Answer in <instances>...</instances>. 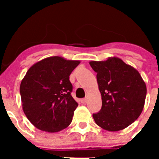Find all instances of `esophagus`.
Listing matches in <instances>:
<instances>
[{
	"label": "esophagus",
	"instance_id": "1",
	"mask_svg": "<svg viewBox=\"0 0 159 159\" xmlns=\"http://www.w3.org/2000/svg\"><path fill=\"white\" fill-rule=\"evenodd\" d=\"M80 101H81V102H82V103H86L87 101H88V99L85 98V99H82Z\"/></svg>",
	"mask_w": 159,
	"mask_h": 159
}]
</instances>
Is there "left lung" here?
<instances>
[{
  "label": "left lung",
  "mask_w": 159,
  "mask_h": 159,
  "mask_svg": "<svg viewBox=\"0 0 159 159\" xmlns=\"http://www.w3.org/2000/svg\"><path fill=\"white\" fill-rule=\"evenodd\" d=\"M97 73L102 108L93 114L99 127L108 131L125 129L139 117L144 107L147 86L137 70L116 57L89 62Z\"/></svg>",
  "instance_id": "left-lung-1"
}]
</instances>
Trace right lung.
<instances>
[{
    "label": "right lung",
    "instance_id": "obj_1",
    "mask_svg": "<svg viewBox=\"0 0 159 159\" xmlns=\"http://www.w3.org/2000/svg\"><path fill=\"white\" fill-rule=\"evenodd\" d=\"M80 60L51 57L30 67L20 86L24 113L40 130L55 133L71 123L78 103L72 98L71 71Z\"/></svg>",
    "mask_w": 159,
    "mask_h": 159
}]
</instances>
